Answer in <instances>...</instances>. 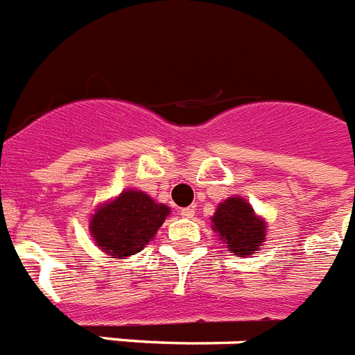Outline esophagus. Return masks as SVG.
Instances as JSON below:
<instances>
[{"label": "esophagus", "instance_id": "esophagus-1", "mask_svg": "<svg viewBox=\"0 0 355 355\" xmlns=\"http://www.w3.org/2000/svg\"><path fill=\"white\" fill-rule=\"evenodd\" d=\"M180 214L183 218H194L196 216V211L192 209V207H185V209H181Z\"/></svg>", "mask_w": 355, "mask_h": 355}]
</instances>
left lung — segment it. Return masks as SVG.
<instances>
[{"label":"left lung","instance_id":"obj_1","mask_svg":"<svg viewBox=\"0 0 355 355\" xmlns=\"http://www.w3.org/2000/svg\"><path fill=\"white\" fill-rule=\"evenodd\" d=\"M212 231L236 257H249L260 251L268 234V222L257 214L242 196H231L216 207L211 218Z\"/></svg>","mask_w":355,"mask_h":355}]
</instances>
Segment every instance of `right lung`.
I'll list each match as a JSON object with an SVG mask.
<instances>
[{
	"instance_id": "obj_1",
	"label": "right lung",
	"mask_w": 355,
	"mask_h": 355,
	"mask_svg": "<svg viewBox=\"0 0 355 355\" xmlns=\"http://www.w3.org/2000/svg\"><path fill=\"white\" fill-rule=\"evenodd\" d=\"M170 207L157 203L146 192L124 189L97 205L89 216V234L107 258H128L146 248L159 231Z\"/></svg>"
}]
</instances>
